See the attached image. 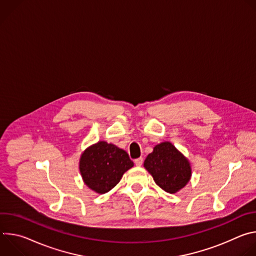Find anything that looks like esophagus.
I'll return each mask as SVG.
<instances>
[{
  "label": "esophagus",
  "mask_w": 256,
  "mask_h": 256,
  "mask_svg": "<svg viewBox=\"0 0 256 256\" xmlns=\"http://www.w3.org/2000/svg\"><path fill=\"white\" fill-rule=\"evenodd\" d=\"M142 162H144V159L142 158V157H140V158H138V159H136L134 160V164L136 165V166H142Z\"/></svg>",
  "instance_id": "34e87169"
}]
</instances>
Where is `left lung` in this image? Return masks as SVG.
<instances>
[{
	"instance_id": "1",
	"label": "left lung",
	"mask_w": 256,
	"mask_h": 256,
	"mask_svg": "<svg viewBox=\"0 0 256 256\" xmlns=\"http://www.w3.org/2000/svg\"><path fill=\"white\" fill-rule=\"evenodd\" d=\"M144 167L153 176L156 184L169 194L184 188L192 176L190 163L170 142L156 144L146 158Z\"/></svg>"
}]
</instances>
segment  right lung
I'll use <instances>...</instances> for the list:
<instances>
[{"instance_id": "obj_1", "label": "right lung", "mask_w": 256, "mask_h": 256, "mask_svg": "<svg viewBox=\"0 0 256 256\" xmlns=\"http://www.w3.org/2000/svg\"><path fill=\"white\" fill-rule=\"evenodd\" d=\"M132 166L134 162L124 150L104 140L90 146L80 158V172L85 184L100 194L112 190Z\"/></svg>"}]
</instances>
